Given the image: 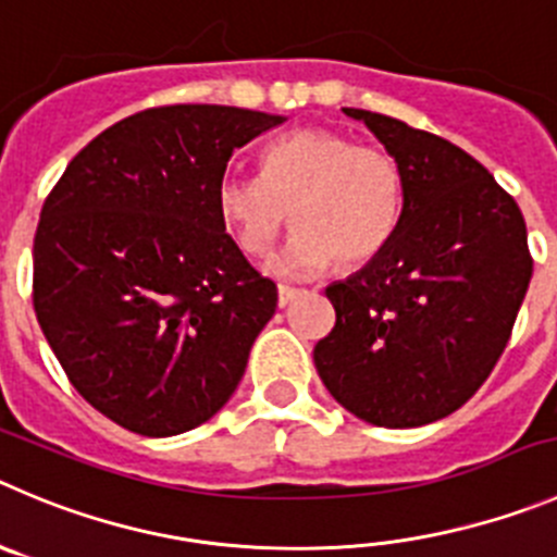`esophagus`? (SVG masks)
Segmentation results:
<instances>
[{"mask_svg": "<svg viewBox=\"0 0 557 557\" xmlns=\"http://www.w3.org/2000/svg\"><path fill=\"white\" fill-rule=\"evenodd\" d=\"M296 294H299V288H290V285H280V288H277V305H280V308H285V305L294 302Z\"/></svg>", "mask_w": 557, "mask_h": 557, "instance_id": "obj_1", "label": "esophagus"}]
</instances>
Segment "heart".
<instances>
[{
    "instance_id": "1",
    "label": "heart",
    "mask_w": 557,
    "mask_h": 557,
    "mask_svg": "<svg viewBox=\"0 0 557 557\" xmlns=\"http://www.w3.org/2000/svg\"><path fill=\"white\" fill-rule=\"evenodd\" d=\"M296 233L267 261L277 277H313L332 261L360 269L384 252L404 211L398 161L332 128H299L261 156V178L227 175L216 214L252 258L272 249L285 222Z\"/></svg>"
}]
</instances>
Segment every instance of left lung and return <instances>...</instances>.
Here are the masks:
<instances>
[{
	"label": "left lung",
	"mask_w": 557,
	"mask_h": 557,
	"mask_svg": "<svg viewBox=\"0 0 557 557\" xmlns=\"http://www.w3.org/2000/svg\"><path fill=\"white\" fill-rule=\"evenodd\" d=\"M398 161L404 211L382 255L326 288L315 343L341 407L384 429L448 418L490 379L528 294L533 258L513 197L461 148L387 114L343 109Z\"/></svg>",
	"instance_id": "1"
}]
</instances>
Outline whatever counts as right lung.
Listing matches in <instances>:
<instances>
[{
	"label": "right lung",
	"instance_id": "obj_1",
	"mask_svg": "<svg viewBox=\"0 0 557 557\" xmlns=\"http://www.w3.org/2000/svg\"><path fill=\"white\" fill-rule=\"evenodd\" d=\"M285 117L220 103L132 114L46 197L33 247L38 324L87 404L143 436L214 418L277 308L216 214L233 150Z\"/></svg>",
	"mask_w": 557,
	"mask_h": 557
}]
</instances>
